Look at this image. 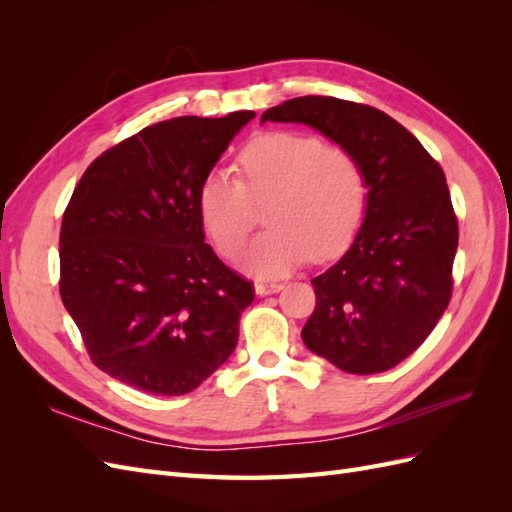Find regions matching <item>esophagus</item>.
Listing matches in <instances>:
<instances>
[{"label": "esophagus", "mask_w": 512, "mask_h": 512, "mask_svg": "<svg viewBox=\"0 0 512 512\" xmlns=\"http://www.w3.org/2000/svg\"><path fill=\"white\" fill-rule=\"evenodd\" d=\"M282 288H284V284H280V282H256V294H260V297H267V294L280 292Z\"/></svg>", "instance_id": "34e87169"}]
</instances>
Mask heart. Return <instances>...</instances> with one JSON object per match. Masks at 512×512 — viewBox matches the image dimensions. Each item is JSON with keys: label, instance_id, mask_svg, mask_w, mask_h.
Here are the masks:
<instances>
[{"label": "heart", "instance_id": "1", "mask_svg": "<svg viewBox=\"0 0 512 512\" xmlns=\"http://www.w3.org/2000/svg\"><path fill=\"white\" fill-rule=\"evenodd\" d=\"M239 175H209L198 194L200 220L226 260L241 256L256 228V207L271 226L245 256L258 277H280L309 258L342 254L359 232L367 209L361 162L344 147L320 138L271 130L254 136L239 153Z\"/></svg>", "mask_w": 512, "mask_h": 512}]
</instances>
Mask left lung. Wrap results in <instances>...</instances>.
<instances>
[{"label":"left lung","mask_w":512,"mask_h":512,"mask_svg":"<svg viewBox=\"0 0 512 512\" xmlns=\"http://www.w3.org/2000/svg\"><path fill=\"white\" fill-rule=\"evenodd\" d=\"M262 121L305 123L354 153L367 179L363 226L350 250L314 277L305 346L348 374L401 363L436 327L453 294L457 215L442 166L374 106L303 96Z\"/></svg>","instance_id":"8db88e82"}]
</instances>
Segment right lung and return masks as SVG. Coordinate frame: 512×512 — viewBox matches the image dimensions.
<instances>
[{"instance_id":"obj_1","label":"right lung","mask_w":512,"mask_h":512,"mask_svg":"<svg viewBox=\"0 0 512 512\" xmlns=\"http://www.w3.org/2000/svg\"><path fill=\"white\" fill-rule=\"evenodd\" d=\"M254 111L175 117L87 166L59 232V294L89 359L151 395L194 391L226 363L254 284L205 243L198 194Z\"/></svg>"}]
</instances>
